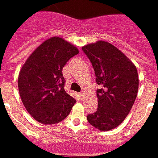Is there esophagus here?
<instances>
[{"label": "esophagus", "instance_id": "esophagus-1", "mask_svg": "<svg viewBox=\"0 0 158 158\" xmlns=\"http://www.w3.org/2000/svg\"><path fill=\"white\" fill-rule=\"evenodd\" d=\"M78 95H79V97L81 98V100H83L84 96H85V92H81V93H80Z\"/></svg>", "mask_w": 158, "mask_h": 158}]
</instances>
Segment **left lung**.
I'll use <instances>...</instances> for the list:
<instances>
[{"label":"left lung","mask_w":158,"mask_h":158,"mask_svg":"<svg viewBox=\"0 0 158 158\" xmlns=\"http://www.w3.org/2000/svg\"><path fill=\"white\" fill-rule=\"evenodd\" d=\"M89 58L100 89L98 108L87 119L101 131L117 127L125 119L139 91V75L135 64L117 47L103 40L82 47Z\"/></svg>","instance_id":"1"}]
</instances>
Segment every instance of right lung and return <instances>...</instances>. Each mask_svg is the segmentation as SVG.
<instances>
[{
	"instance_id": "obj_1",
	"label": "right lung",
	"mask_w": 158,
	"mask_h": 158,
	"mask_svg": "<svg viewBox=\"0 0 158 158\" xmlns=\"http://www.w3.org/2000/svg\"><path fill=\"white\" fill-rule=\"evenodd\" d=\"M78 53L74 45L54 36L41 43L21 67L18 77L19 96L27 112L40 123L61 122L76 103L64 89L62 68Z\"/></svg>"
}]
</instances>
